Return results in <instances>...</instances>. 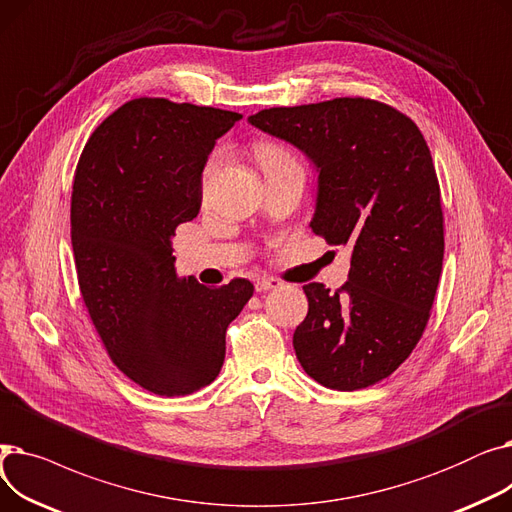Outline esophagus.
Returning a JSON list of instances; mask_svg holds the SVG:
<instances>
[{
  "label": "esophagus",
  "mask_w": 512,
  "mask_h": 512,
  "mask_svg": "<svg viewBox=\"0 0 512 512\" xmlns=\"http://www.w3.org/2000/svg\"><path fill=\"white\" fill-rule=\"evenodd\" d=\"M282 282L278 278H270V276H263L255 282V290L257 292H267V290H274V288H280Z\"/></svg>",
  "instance_id": "obj_1"
}]
</instances>
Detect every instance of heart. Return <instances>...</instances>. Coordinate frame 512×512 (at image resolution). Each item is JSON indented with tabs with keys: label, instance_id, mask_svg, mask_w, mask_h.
<instances>
[{
	"label": "heart",
	"instance_id": "b5f03b06",
	"mask_svg": "<svg viewBox=\"0 0 512 512\" xmlns=\"http://www.w3.org/2000/svg\"><path fill=\"white\" fill-rule=\"evenodd\" d=\"M257 157H259V164L263 170L267 168H278V166H286V164H294V157L280 145H274V143H267V145H261L257 149ZM213 170V161H209V166L205 170V176H209Z\"/></svg>",
	"mask_w": 512,
	"mask_h": 512
}]
</instances>
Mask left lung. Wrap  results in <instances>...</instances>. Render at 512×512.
<instances>
[{
    "label": "left lung",
    "mask_w": 512,
    "mask_h": 512,
    "mask_svg": "<svg viewBox=\"0 0 512 512\" xmlns=\"http://www.w3.org/2000/svg\"><path fill=\"white\" fill-rule=\"evenodd\" d=\"M249 122L307 155L317 172L311 228L351 247L340 290L303 286L309 311L294 353L321 386H373L411 355L440 282L444 218L432 153L411 118L363 97L270 107Z\"/></svg>",
    "instance_id": "8db88e82"
}]
</instances>
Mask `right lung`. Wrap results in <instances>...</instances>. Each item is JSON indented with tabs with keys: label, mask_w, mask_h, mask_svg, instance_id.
Segmentation results:
<instances>
[{
	"label": "right lung",
	"mask_w": 512,
	"mask_h": 512,
	"mask_svg": "<svg viewBox=\"0 0 512 512\" xmlns=\"http://www.w3.org/2000/svg\"><path fill=\"white\" fill-rule=\"evenodd\" d=\"M236 112L132 99L78 159L70 234L80 294L116 367L159 396H186L224 365L226 330L253 297L236 278L207 288L176 274L172 238L197 218L203 168Z\"/></svg>",
	"instance_id": "obj_1"
}]
</instances>
